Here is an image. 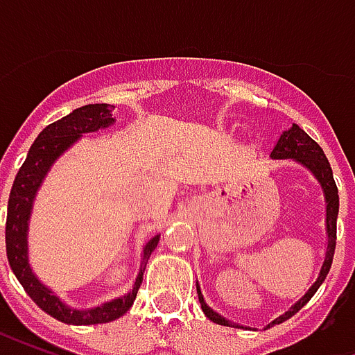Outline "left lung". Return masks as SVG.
Segmentation results:
<instances>
[{"label":"left lung","instance_id":"8db88e82","mask_svg":"<svg viewBox=\"0 0 355 355\" xmlns=\"http://www.w3.org/2000/svg\"><path fill=\"white\" fill-rule=\"evenodd\" d=\"M272 157L274 159H295V162L302 163L306 169L312 171V175L318 178V182L323 188V193H325V203H327V251H325V261H323V266L320 270V275L318 279L313 282V285L310 289L306 291V295L298 302L291 306L287 312L275 318L272 323H268V327L272 325H277V323H283L285 320L293 318L295 313L302 308V306L310 300V298L315 295V291L320 289V285L325 282L329 270H331V264H333V257H335V245H336V216H338V188L335 184V178H333V169L329 165V159L323 154L321 146L313 139H310L298 125H293L289 131H283V135L277 140V144L272 150ZM198 297H200V304L203 313L207 315L209 320L215 321L218 325H226V327H234L232 321L224 320L220 313H216L213 308H209L203 300V295H201L200 287H198ZM239 327V325H236Z\"/></svg>","mask_w":355,"mask_h":355}]
</instances>
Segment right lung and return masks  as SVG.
<instances>
[{
	"mask_svg": "<svg viewBox=\"0 0 355 355\" xmlns=\"http://www.w3.org/2000/svg\"><path fill=\"white\" fill-rule=\"evenodd\" d=\"M112 112H114L112 104H87V106L73 110L72 114H68L55 123L47 125L37 135V139L34 140V144L28 152L26 162L22 163V167L17 173L9 203H7L5 245H7V259H9L11 270L30 298L43 312L70 325H94V323H108V321L121 318L135 302L148 259L159 241V236H154L144 245L139 275L127 295L104 302L96 308H89V310H73L70 306H66L49 287H45L35 277L28 262V220H30L37 188L42 186L47 171L57 162L58 155L64 154L81 135L98 131L114 123Z\"/></svg>",
	"mask_w": 355,
	"mask_h": 355,
	"instance_id": "obj_1",
	"label": "right lung"
}]
</instances>
